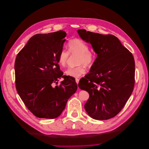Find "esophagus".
<instances>
[{"label": "esophagus", "mask_w": 149, "mask_h": 149, "mask_svg": "<svg viewBox=\"0 0 149 149\" xmlns=\"http://www.w3.org/2000/svg\"><path fill=\"white\" fill-rule=\"evenodd\" d=\"M75 81H76V82L77 83V84H79V79H77V78H76Z\"/></svg>", "instance_id": "34e87169"}]
</instances>
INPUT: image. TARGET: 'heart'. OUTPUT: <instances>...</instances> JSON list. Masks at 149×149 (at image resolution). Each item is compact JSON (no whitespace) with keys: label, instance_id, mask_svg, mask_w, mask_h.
I'll list each match as a JSON object with an SVG mask.
<instances>
[{"label":"heart","instance_id":"heart-1","mask_svg":"<svg viewBox=\"0 0 149 149\" xmlns=\"http://www.w3.org/2000/svg\"><path fill=\"white\" fill-rule=\"evenodd\" d=\"M68 52L62 49L58 56V62L62 67H65L71 55H77L76 63L78 64L75 67L68 68L65 71V74L72 77H79L86 72V68L90 67L93 64L95 56L93 52L88 49V46L79 39L70 40L68 44Z\"/></svg>","mask_w":149,"mask_h":149}]
</instances>
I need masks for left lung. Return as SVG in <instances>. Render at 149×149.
<instances>
[{
    "instance_id": "obj_1",
    "label": "left lung",
    "mask_w": 149,
    "mask_h": 149,
    "mask_svg": "<svg viewBox=\"0 0 149 149\" xmlns=\"http://www.w3.org/2000/svg\"><path fill=\"white\" fill-rule=\"evenodd\" d=\"M77 33L82 40L91 45L97 54L90 72L78 85L90 95L85 109L95 119L115 117L124 107L133 90V56L113 35L86 30H78Z\"/></svg>"
}]
</instances>
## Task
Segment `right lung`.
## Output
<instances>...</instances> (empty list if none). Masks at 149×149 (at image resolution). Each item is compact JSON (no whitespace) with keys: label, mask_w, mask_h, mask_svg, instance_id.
Segmentation results:
<instances>
[{"label":"right lung","mask_w":149,"mask_h":149,"mask_svg":"<svg viewBox=\"0 0 149 149\" xmlns=\"http://www.w3.org/2000/svg\"><path fill=\"white\" fill-rule=\"evenodd\" d=\"M66 35L62 30L35 34L16 56V90L26 107L36 117H58L77 90L75 79L63 76L58 64ZM61 77L65 79L60 86H54Z\"/></svg>","instance_id":"obj_1"}]
</instances>
